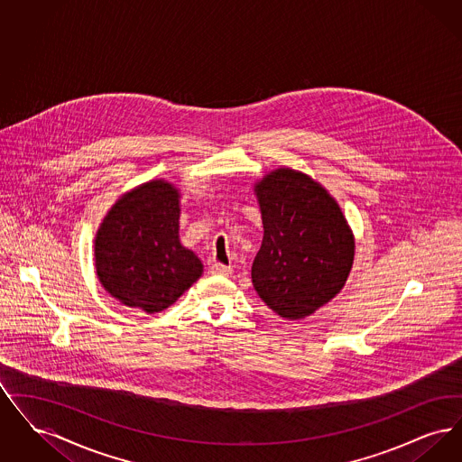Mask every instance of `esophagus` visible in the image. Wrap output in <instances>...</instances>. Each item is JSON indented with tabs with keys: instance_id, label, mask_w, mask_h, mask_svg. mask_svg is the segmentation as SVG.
I'll return each mask as SVG.
<instances>
[{
	"instance_id": "esophagus-1",
	"label": "esophagus",
	"mask_w": 462,
	"mask_h": 462,
	"mask_svg": "<svg viewBox=\"0 0 462 462\" xmlns=\"http://www.w3.org/2000/svg\"><path fill=\"white\" fill-rule=\"evenodd\" d=\"M211 273L213 275H230L232 273V266L226 264L213 263L211 264Z\"/></svg>"
}]
</instances>
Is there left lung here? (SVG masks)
I'll return each instance as SVG.
<instances>
[{
	"mask_svg": "<svg viewBox=\"0 0 462 462\" xmlns=\"http://www.w3.org/2000/svg\"><path fill=\"white\" fill-rule=\"evenodd\" d=\"M263 241L251 279L273 313L300 320L345 287L355 237L337 200L311 176L277 168L254 183Z\"/></svg>",
	"mask_w": 462,
	"mask_h": 462,
	"instance_id": "8db88e82",
	"label": "left lung"
}]
</instances>
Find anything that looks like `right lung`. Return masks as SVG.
Returning a JSON list of instances; mask_svg holds the SVG:
<instances>
[{
    "mask_svg": "<svg viewBox=\"0 0 462 462\" xmlns=\"http://www.w3.org/2000/svg\"><path fill=\"white\" fill-rule=\"evenodd\" d=\"M180 190L151 180L117 199L95 236V270L121 305L145 313L171 307L202 275L180 242Z\"/></svg>",
    "mask_w": 462,
    "mask_h": 462,
    "instance_id": "right-lung-1",
    "label": "right lung"
}]
</instances>
